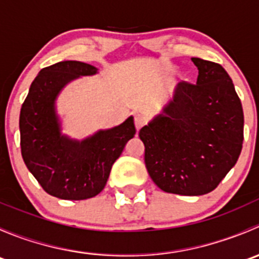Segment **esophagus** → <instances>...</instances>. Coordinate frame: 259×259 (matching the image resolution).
Returning a JSON list of instances; mask_svg holds the SVG:
<instances>
[{
  "label": "esophagus",
  "mask_w": 259,
  "mask_h": 259,
  "mask_svg": "<svg viewBox=\"0 0 259 259\" xmlns=\"http://www.w3.org/2000/svg\"><path fill=\"white\" fill-rule=\"evenodd\" d=\"M146 121H148V119H146V116L144 114L135 115V126H137L138 130L142 129V127L146 124Z\"/></svg>",
  "instance_id": "esophagus-1"
}]
</instances>
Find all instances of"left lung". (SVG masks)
<instances>
[{
    "label": "left lung",
    "instance_id": "1",
    "mask_svg": "<svg viewBox=\"0 0 259 259\" xmlns=\"http://www.w3.org/2000/svg\"><path fill=\"white\" fill-rule=\"evenodd\" d=\"M197 83L182 81L164 114L143 126L144 160L153 182L166 193L203 195L218 187L242 151L244 116L226 70L192 57Z\"/></svg>",
    "mask_w": 259,
    "mask_h": 259
}]
</instances>
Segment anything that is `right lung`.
Here are the masks:
<instances>
[{"label":"right lung","mask_w":259,"mask_h":259,"mask_svg":"<svg viewBox=\"0 0 259 259\" xmlns=\"http://www.w3.org/2000/svg\"><path fill=\"white\" fill-rule=\"evenodd\" d=\"M96 74L80 61H61L45 67L31 83L20 113L21 154L28 170L50 195L82 200L105 187L111 166L137 133L130 116L121 125L100 130L76 142L60 134L55 113L57 94L71 80Z\"/></svg>","instance_id":"add662e5"}]
</instances>
